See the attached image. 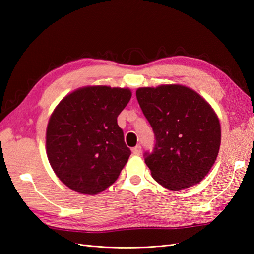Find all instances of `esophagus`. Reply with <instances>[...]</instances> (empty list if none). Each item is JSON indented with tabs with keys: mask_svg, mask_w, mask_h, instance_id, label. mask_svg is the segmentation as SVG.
Instances as JSON below:
<instances>
[{
	"mask_svg": "<svg viewBox=\"0 0 254 254\" xmlns=\"http://www.w3.org/2000/svg\"><path fill=\"white\" fill-rule=\"evenodd\" d=\"M141 151H142V148H141L140 145H136L135 147L132 148V152H133V155H135V156H140Z\"/></svg>",
	"mask_w": 254,
	"mask_h": 254,
	"instance_id": "obj_1",
	"label": "esophagus"
}]
</instances>
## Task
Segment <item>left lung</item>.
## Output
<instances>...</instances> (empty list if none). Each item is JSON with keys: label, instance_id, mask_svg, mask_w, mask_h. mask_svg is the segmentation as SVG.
Wrapping results in <instances>:
<instances>
[{"label": "left lung", "instance_id": "1", "mask_svg": "<svg viewBox=\"0 0 254 254\" xmlns=\"http://www.w3.org/2000/svg\"><path fill=\"white\" fill-rule=\"evenodd\" d=\"M135 94L155 133L153 150L144 153L152 178L172 190L200 182L215 163L221 140L212 107L180 84L139 88Z\"/></svg>", "mask_w": 254, "mask_h": 254}]
</instances>
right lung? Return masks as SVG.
Returning <instances> with one entry per match:
<instances>
[{
  "mask_svg": "<svg viewBox=\"0 0 254 254\" xmlns=\"http://www.w3.org/2000/svg\"><path fill=\"white\" fill-rule=\"evenodd\" d=\"M129 89L92 86L59 103L47 128V153L58 178L80 194L95 195L119 178L131 151L118 125Z\"/></svg>",
  "mask_w": 254,
  "mask_h": 254,
  "instance_id": "add662e5",
  "label": "right lung"
}]
</instances>
